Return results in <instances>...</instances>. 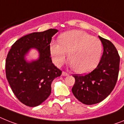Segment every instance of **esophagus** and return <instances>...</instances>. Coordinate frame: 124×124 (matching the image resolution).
Segmentation results:
<instances>
[{"label":"esophagus","mask_w":124,"mask_h":124,"mask_svg":"<svg viewBox=\"0 0 124 124\" xmlns=\"http://www.w3.org/2000/svg\"><path fill=\"white\" fill-rule=\"evenodd\" d=\"M67 75H68V74L66 73V72H64V71H63V72H62V76L66 77L67 76Z\"/></svg>","instance_id":"esophagus-1"}]
</instances>
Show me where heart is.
<instances>
[{
  "label": "heart",
  "mask_w": 124,
  "mask_h": 124,
  "mask_svg": "<svg viewBox=\"0 0 124 124\" xmlns=\"http://www.w3.org/2000/svg\"><path fill=\"white\" fill-rule=\"evenodd\" d=\"M60 43L50 44V53L55 65L61 66L68 57L70 66L78 73H86L97 66L102 52V44L98 38L80 30L64 33Z\"/></svg>",
  "instance_id": "1"
}]
</instances>
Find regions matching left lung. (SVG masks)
Returning <instances> with one entry per match:
<instances>
[{"label": "left lung", "instance_id": "left-lung-1", "mask_svg": "<svg viewBox=\"0 0 124 124\" xmlns=\"http://www.w3.org/2000/svg\"><path fill=\"white\" fill-rule=\"evenodd\" d=\"M99 38L103 44V53L98 66L85 75H73L75 82L72 93L85 105H94L105 100L113 91L118 78V51L111 42L100 36Z\"/></svg>", "mask_w": 124, "mask_h": 124}]
</instances>
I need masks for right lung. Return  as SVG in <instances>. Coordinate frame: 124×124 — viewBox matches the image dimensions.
Instances as JSON below:
<instances>
[{
    "label": "right lung",
    "instance_id": "obj_1",
    "mask_svg": "<svg viewBox=\"0 0 124 124\" xmlns=\"http://www.w3.org/2000/svg\"><path fill=\"white\" fill-rule=\"evenodd\" d=\"M58 30L33 32L20 38L12 46L6 60V73L13 93L30 107L40 105L51 93V84L62 71L52 62L50 43ZM31 49L38 52L36 60L26 57Z\"/></svg>",
    "mask_w": 124,
    "mask_h": 124
}]
</instances>
